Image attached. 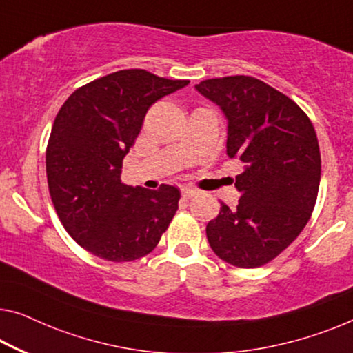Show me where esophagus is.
I'll use <instances>...</instances> for the list:
<instances>
[{"label": "esophagus", "instance_id": "esophagus-1", "mask_svg": "<svg viewBox=\"0 0 353 353\" xmlns=\"http://www.w3.org/2000/svg\"><path fill=\"white\" fill-rule=\"evenodd\" d=\"M181 193H182V196L185 198V199H190V198H193V196H196L198 190H194V188H190V187H182Z\"/></svg>", "mask_w": 353, "mask_h": 353}]
</instances>
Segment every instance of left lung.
<instances>
[{"mask_svg":"<svg viewBox=\"0 0 353 353\" xmlns=\"http://www.w3.org/2000/svg\"><path fill=\"white\" fill-rule=\"evenodd\" d=\"M194 88L228 122L227 155L244 163L239 204L206 227L210 249L238 268H259L287 249L311 217L320 185V150L296 103L250 76L208 79Z\"/></svg>","mask_w":353,"mask_h":353,"instance_id":"obj_1","label":"left lung"}]
</instances>
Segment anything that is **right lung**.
Segmentation results:
<instances>
[{
    "instance_id": "1",
    "label": "right lung",
    "mask_w": 353,
    "mask_h": 353,
    "mask_svg": "<svg viewBox=\"0 0 353 353\" xmlns=\"http://www.w3.org/2000/svg\"><path fill=\"white\" fill-rule=\"evenodd\" d=\"M188 83L145 70L117 71L77 88L57 114L46 152L49 192L63 227L90 254L138 260L174 217L179 188L126 185L122 161L152 104Z\"/></svg>"
}]
</instances>
